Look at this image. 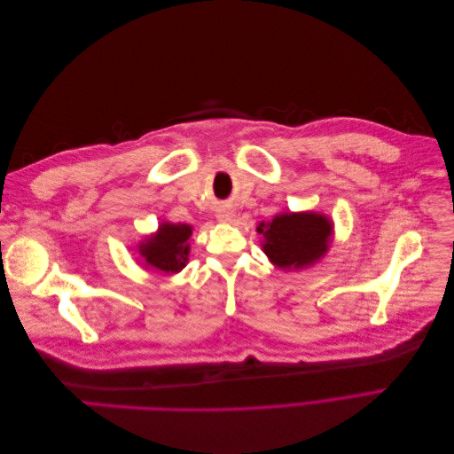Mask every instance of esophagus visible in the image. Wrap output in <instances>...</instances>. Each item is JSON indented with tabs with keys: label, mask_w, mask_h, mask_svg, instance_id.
Wrapping results in <instances>:
<instances>
[{
	"label": "esophagus",
	"mask_w": 454,
	"mask_h": 454,
	"mask_svg": "<svg viewBox=\"0 0 454 454\" xmlns=\"http://www.w3.org/2000/svg\"><path fill=\"white\" fill-rule=\"evenodd\" d=\"M217 219H219V222H223V223H229L231 222V219L232 217H235V210H232L231 208V206H219V208H217Z\"/></svg>",
	"instance_id": "1"
}]
</instances>
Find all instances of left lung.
<instances>
[{"label": "left lung", "instance_id": "8db88e82", "mask_svg": "<svg viewBox=\"0 0 454 454\" xmlns=\"http://www.w3.org/2000/svg\"><path fill=\"white\" fill-rule=\"evenodd\" d=\"M265 237L263 252L280 269H299L325 254L332 223L318 214H282L270 223H261Z\"/></svg>", "mask_w": 454, "mask_h": 454}]
</instances>
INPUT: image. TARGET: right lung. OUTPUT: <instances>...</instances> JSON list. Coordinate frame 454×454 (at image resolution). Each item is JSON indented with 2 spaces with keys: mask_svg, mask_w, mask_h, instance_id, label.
<instances>
[{
  "mask_svg": "<svg viewBox=\"0 0 454 454\" xmlns=\"http://www.w3.org/2000/svg\"><path fill=\"white\" fill-rule=\"evenodd\" d=\"M191 227L185 223H162L155 239H149L140 246V254L145 263L164 272H177L185 267L189 255Z\"/></svg>",
  "mask_w": 454,
  "mask_h": 454,
  "instance_id": "obj_1",
  "label": "right lung"
}]
</instances>
